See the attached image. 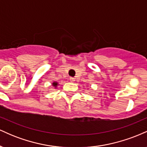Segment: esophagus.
Masks as SVG:
<instances>
[{
	"instance_id": "1",
	"label": "esophagus",
	"mask_w": 147,
	"mask_h": 147,
	"mask_svg": "<svg viewBox=\"0 0 147 147\" xmlns=\"http://www.w3.org/2000/svg\"><path fill=\"white\" fill-rule=\"evenodd\" d=\"M75 81V78H72V77H71V78H70V82H74Z\"/></svg>"
}]
</instances>
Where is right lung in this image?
Here are the masks:
<instances>
[{
    "instance_id": "obj_1",
    "label": "right lung",
    "mask_w": 147,
    "mask_h": 147,
    "mask_svg": "<svg viewBox=\"0 0 147 147\" xmlns=\"http://www.w3.org/2000/svg\"><path fill=\"white\" fill-rule=\"evenodd\" d=\"M52 86L55 88H57V86H58L59 85V84L58 82H52Z\"/></svg>"
}]
</instances>
